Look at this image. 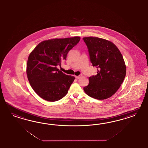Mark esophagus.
I'll list each match as a JSON object with an SVG mask.
<instances>
[{
    "mask_svg": "<svg viewBox=\"0 0 148 148\" xmlns=\"http://www.w3.org/2000/svg\"><path fill=\"white\" fill-rule=\"evenodd\" d=\"M81 77V75H79V76H75V78L77 79H80Z\"/></svg>",
    "mask_w": 148,
    "mask_h": 148,
    "instance_id": "obj_1",
    "label": "esophagus"
}]
</instances>
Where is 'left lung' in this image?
Returning <instances> with one entry per match:
<instances>
[{"label": "left lung", "mask_w": 148, "mask_h": 148, "mask_svg": "<svg viewBox=\"0 0 148 148\" xmlns=\"http://www.w3.org/2000/svg\"><path fill=\"white\" fill-rule=\"evenodd\" d=\"M90 61L97 68V74L89 77L84 88L93 98L103 100L111 97L119 88L125 77V63L119 50L112 42L95 37H84Z\"/></svg>", "instance_id": "1"}]
</instances>
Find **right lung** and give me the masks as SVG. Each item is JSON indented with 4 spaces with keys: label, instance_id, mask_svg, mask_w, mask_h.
<instances>
[{
    "label": "right lung",
    "instance_id": "add662e5",
    "mask_svg": "<svg viewBox=\"0 0 148 148\" xmlns=\"http://www.w3.org/2000/svg\"><path fill=\"white\" fill-rule=\"evenodd\" d=\"M80 40L76 36L41 42L29 55L27 64L28 80L40 98L49 101L63 98L74 80L57 68L70 50Z\"/></svg>",
    "mask_w": 148,
    "mask_h": 148
}]
</instances>
